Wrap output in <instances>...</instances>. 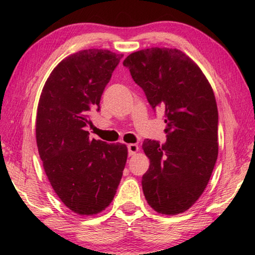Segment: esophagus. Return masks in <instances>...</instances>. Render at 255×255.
Masks as SVG:
<instances>
[{"label": "esophagus", "mask_w": 255, "mask_h": 255, "mask_svg": "<svg viewBox=\"0 0 255 255\" xmlns=\"http://www.w3.org/2000/svg\"><path fill=\"white\" fill-rule=\"evenodd\" d=\"M127 148H128V154L129 155H133L138 150V146L136 144H129L127 146Z\"/></svg>", "instance_id": "34e87169"}]
</instances>
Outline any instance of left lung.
<instances>
[{
	"label": "left lung",
	"mask_w": 255,
	"mask_h": 255,
	"mask_svg": "<svg viewBox=\"0 0 255 255\" xmlns=\"http://www.w3.org/2000/svg\"><path fill=\"white\" fill-rule=\"evenodd\" d=\"M154 112L162 107L166 141L145 139L150 162L141 184L157 213L176 215L199 199L218 155V110L213 89L181 50L148 48L124 60Z\"/></svg>",
	"instance_id": "8db88e82"
}]
</instances>
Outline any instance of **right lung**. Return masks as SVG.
Returning <instances> with one entry per match:
<instances>
[{"label": "right lung", "instance_id": "add662e5", "mask_svg": "<svg viewBox=\"0 0 255 255\" xmlns=\"http://www.w3.org/2000/svg\"><path fill=\"white\" fill-rule=\"evenodd\" d=\"M122 58L94 48L68 56L51 72L38 105L36 138L46 175L64 205L80 215L110 205L126 165V145L91 139L85 130Z\"/></svg>", "mask_w": 255, "mask_h": 255}]
</instances>
